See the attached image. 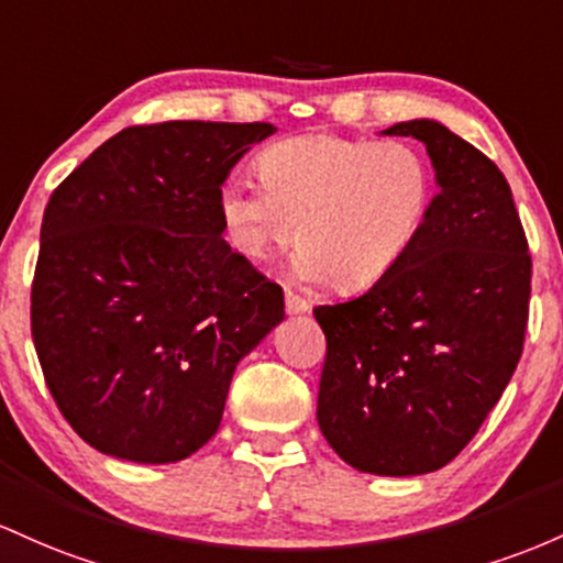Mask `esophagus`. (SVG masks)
Wrapping results in <instances>:
<instances>
[{
	"instance_id": "esophagus-1",
	"label": "esophagus",
	"mask_w": 563,
	"mask_h": 563,
	"mask_svg": "<svg viewBox=\"0 0 563 563\" xmlns=\"http://www.w3.org/2000/svg\"><path fill=\"white\" fill-rule=\"evenodd\" d=\"M308 300L306 298H300V295H295V292H284V311H287L289 316H300V313H306L308 311Z\"/></svg>"
}]
</instances>
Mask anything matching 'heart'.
<instances>
[{"instance_id":"1","label":"heart","mask_w":563,"mask_h":563,"mask_svg":"<svg viewBox=\"0 0 563 563\" xmlns=\"http://www.w3.org/2000/svg\"><path fill=\"white\" fill-rule=\"evenodd\" d=\"M257 175L220 186L223 229L252 261L298 236L289 271L302 284L380 282L415 247L433 205L431 164L401 141L289 137L257 156Z\"/></svg>"}]
</instances>
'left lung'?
<instances>
[{
    "label": "left lung",
    "mask_w": 563,
    "mask_h": 563,
    "mask_svg": "<svg viewBox=\"0 0 563 563\" xmlns=\"http://www.w3.org/2000/svg\"><path fill=\"white\" fill-rule=\"evenodd\" d=\"M415 137L435 188L409 255L364 295L313 308L327 334L321 433L351 468L422 476L444 468L500 401L523 349L532 257L508 180L439 119Z\"/></svg>",
    "instance_id": "1"
}]
</instances>
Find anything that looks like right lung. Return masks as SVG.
Segmentation results:
<instances>
[{
	"instance_id": "obj_1",
	"label": "right lung",
	"mask_w": 563,
	"mask_h": 563,
	"mask_svg": "<svg viewBox=\"0 0 563 563\" xmlns=\"http://www.w3.org/2000/svg\"><path fill=\"white\" fill-rule=\"evenodd\" d=\"M274 124L117 132L42 220L31 334L49 394L92 450L164 465L218 431L236 364L284 295L223 239L218 191Z\"/></svg>"
}]
</instances>
